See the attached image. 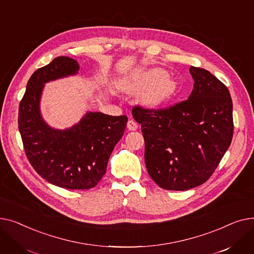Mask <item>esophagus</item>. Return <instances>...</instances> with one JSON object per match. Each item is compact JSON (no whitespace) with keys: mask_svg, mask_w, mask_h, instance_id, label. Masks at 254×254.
<instances>
[{"mask_svg":"<svg viewBox=\"0 0 254 254\" xmlns=\"http://www.w3.org/2000/svg\"><path fill=\"white\" fill-rule=\"evenodd\" d=\"M137 127H138V125H137V123H136L135 121H133V120H129V121H128V123H127V128H128V130L134 131V130L137 129Z\"/></svg>","mask_w":254,"mask_h":254,"instance_id":"obj_1","label":"esophagus"}]
</instances>
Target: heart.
<instances>
[{
  "instance_id": "obj_1",
  "label": "heart",
  "mask_w": 254,
  "mask_h": 254,
  "mask_svg": "<svg viewBox=\"0 0 254 254\" xmlns=\"http://www.w3.org/2000/svg\"><path fill=\"white\" fill-rule=\"evenodd\" d=\"M142 80L145 85L151 84L143 94V102L147 106H159L171 94L173 82L165 69L156 67L147 70L143 73Z\"/></svg>"
}]
</instances>
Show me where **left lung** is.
<instances>
[{"instance_id": "8db88e82", "label": "left lung", "mask_w": 254, "mask_h": 254, "mask_svg": "<svg viewBox=\"0 0 254 254\" xmlns=\"http://www.w3.org/2000/svg\"><path fill=\"white\" fill-rule=\"evenodd\" d=\"M193 88L189 98L167 110L135 107L141 124L144 161L162 189L187 190L209 178L233 138V102L228 88L204 68L190 66Z\"/></svg>"}]
</instances>
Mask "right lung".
Returning a JSON list of instances; mask_svg holds the SVG:
<instances>
[{
	"label": "right lung",
	"mask_w": 254,
	"mask_h": 254,
	"mask_svg": "<svg viewBox=\"0 0 254 254\" xmlns=\"http://www.w3.org/2000/svg\"><path fill=\"white\" fill-rule=\"evenodd\" d=\"M77 61L59 56L28 80L18 111V128L26 157L48 183L67 190L94 188L106 174L110 156L124 134L128 118L87 112L69 128L50 126L41 113L45 84L76 76Z\"/></svg>",
	"instance_id": "obj_1"
}]
</instances>
